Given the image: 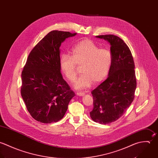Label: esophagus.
I'll use <instances>...</instances> for the list:
<instances>
[{
	"label": "esophagus",
	"instance_id": "obj_1",
	"mask_svg": "<svg viewBox=\"0 0 158 158\" xmlns=\"http://www.w3.org/2000/svg\"><path fill=\"white\" fill-rule=\"evenodd\" d=\"M76 95H77V96H84V95H85V94L84 93H82V92H77Z\"/></svg>",
	"mask_w": 158,
	"mask_h": 158
}]
</instances>
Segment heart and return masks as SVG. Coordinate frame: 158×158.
I'll use <instances>...</instances> for the list:
<instances>
[{
    "label": "heart",
    "mask_w": 158,
    "mask_h": 158,
    "mask_svg": "<svg viewBox=\"0 0 158 158\" xmlns=\"http://www.w3.org/2000/svg\"><path fill=\"white\" fill-rule=\"evenodd\" d=\"M72 55L63 54L60 59L61 70L66 79L74 82L77 77V66L81 76L75 84L78 89H84L93 83L96 84L107 76L112 63V54L105 48H99L94 41L85 39L77 43Z\"/></svg>",
    "instance_id": "heart-1"
}]
</instances>
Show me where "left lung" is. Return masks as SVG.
<instances>
[{
    "mask_svg": "<svg viewBox=\"0 0 158 158\" xmlns=\"http://www.w3.org/2000/svg\"><path fill=\"white\" fill-rule=\"evenodd\" d=\"M96 37L110 43L112 60L108 77L92 92L94 109L90 115L95 122L106 125L120 118L134 99L135 65L129 48L120 38L114 35Z\"/></svg>",
    "mask_w": 158,
    "mask_h": 158,
    "instance_id": "left-lung-1",
    "label": "left lung"
}]
</instances>
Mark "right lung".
I'll return each instance as SVG.
<instances>
[{"mask_svg":"<svg viewBox=\"0 0 158 158\" xmlns=\"http://www.w3.org/2000/svg\"><path fill=\"white\" fill-rule=\"evenodd\" d=\"M76 33L52 31L30 52L22 71L21 94L32 118L43 123L60 120L75 95L60 73V46Z\"/></svg>","mask_w":158,"mask_h":158,"instance_id":"1","label":"right lung"}]
</instances>
